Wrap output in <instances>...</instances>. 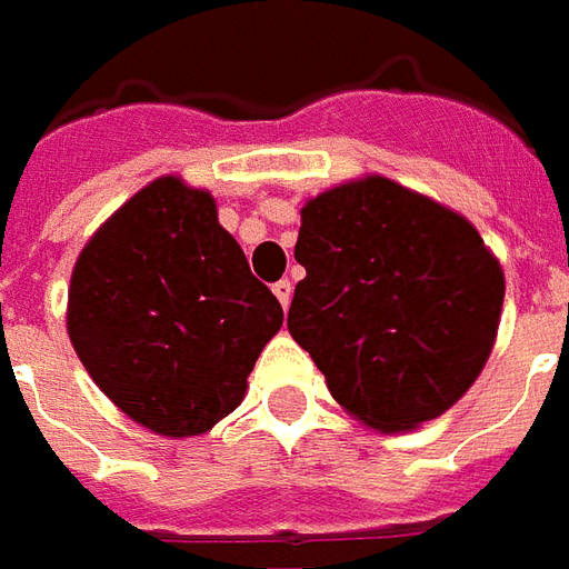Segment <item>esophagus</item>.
Listing matches in <instances>:
<instances>
[{
  "mask_svg": "<svg viewBox=\"0 0 569 569\" xmlns=\"http://www.w3.org/2000/svg\"><path fill=\"white\" fill-rule=\"evenodd\" d=\"M273 296H277V301L283 305V310H289V305H292V283H289V280L273 283Z\"/></svg>",
  "mask_w": 569,
  "mask_h": 569,
  "instance_id": "obj_1",
  "label": "esophagus"
}]
</instances>
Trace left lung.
<instances>
[{
    "instance_id": "obj_1",
    "label": "left lung",
    "mask_w": 569,
    "mask_h": 569,
    "mask_svg": "<svg viewBox=\"0 0 569 569\" xmlns=\"http://www.w3.org/2000/svg\"><path fill=\"white\" fill-rule=\"evenodd\" d=\"M289 335L338 406L378 432L445 415L476 383L500 329L506 277L476 224L369 173L301 207Z\"/></svg>"
}]
</instances>
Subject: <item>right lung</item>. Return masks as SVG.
<instances>
[{
	"instance_id": "1",
	"label": "right lung",
	"mask_w": 569,
	"mask_h": 569,
	"mask_svg": "<svg viewBox=\"0 0 569 569\" xmlns=\"http://www.w3.org/2000/svg\"><path fill=\"white\" fill-rule=\"evenodd\" d=\"M283 326L216 198L158 176L106 219L76 259L67 332L93 383L140 427L188 439L247 396Z\"/></svg>"
}]
</instances>
